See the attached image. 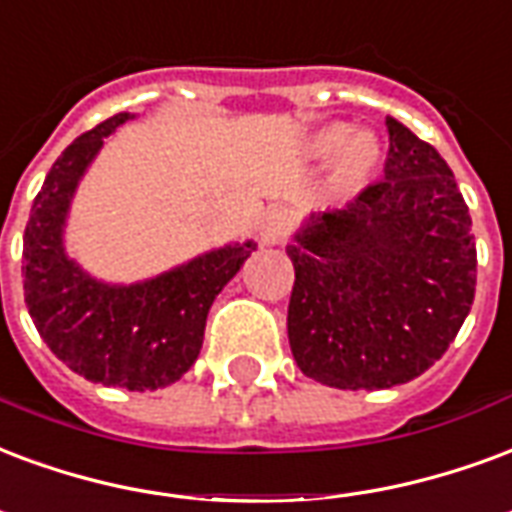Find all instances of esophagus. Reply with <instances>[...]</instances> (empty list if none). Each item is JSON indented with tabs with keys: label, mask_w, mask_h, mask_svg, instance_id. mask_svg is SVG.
I'll return each instance as SVG.
<instances>
[{
	"label": "esophagus",
	"mask_w": 512,
	"mask_h": 512,
	"mask_svg": "<svg viewBox=\"0 0 512 512\" xmlns=\"http://www.w3.org/2000/svg\"><path fill=\"white\" fill-rule=\"evenodd\" d=\"M290 227H293V219L287 214L285 208H274L266 219H263V227H260V241L266 246L285 244L287 236H290Z\"/></svg>",
	"instance_id": "1"
}]
</instances>
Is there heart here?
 <instances>
[{"instance_id": "1", "label": "heart", "mask_w": 512, "mask_h": 512, "mask_svg": "<svg viewBox=\"0 0 512 512\" xmlns=\"http://www.w3.org/2000/svg\"><path fill=\"white\" fill-rule=\"evenodd\" d=\"M306 157L331 162V187L339 195H352L374 179L380 168L382 146L372 132H355L350 124H328L306 140Z\"/></svg>"}]
</instances>
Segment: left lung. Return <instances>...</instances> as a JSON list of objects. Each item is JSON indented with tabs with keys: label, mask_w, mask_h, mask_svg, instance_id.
<instances>
[{
	"label": "left lung",
	"mask_w": 512,
	"mask_h": 512,
	"mask_svg": "<svg viewBox=\"0 0 512 512\" xmlns=\"http://www.w3.org/2000/svg\"><path fill=\"white\" fill-rule=\"evenodd\" d=\"M385 179L312 211L287 255L298 369L339 391L410 382L439 361L475 301L472 217L439 151L396 119Z\"/></svg>",
	"instance_id": "8db88e82"
}]
</instances>
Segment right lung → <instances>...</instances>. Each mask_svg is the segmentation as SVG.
<instances>
[{"label": "right lung", "mask_w": 512, "mask_h": 512, "mask_svg": "<svg viewBox=\"0 0 512 512\" xmlns=\"http://www.w3.org/2000/svg\"><path fill=\"white\" fill-rule=\"evenodd\" d=\"M135 113H116L75 138L45 176L24 233V298L56 358L86 380L157 391L189 372L203 347L208 309L257 249L230 241L140 282H105L67 255L64 227L78 184L105 140Z\"/></svg>", "instance_id": "right-lung-1"}]
</instances>
